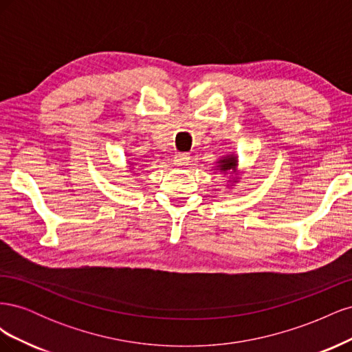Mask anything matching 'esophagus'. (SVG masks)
<instances>
[{
	"instance_id": "34e87169",
	"label": "esophagus",
	"mask_w": 352,
	"mask_h": 352,
	"mask_svg": "<svg viewBox=\"0 0 352 352\" xmlns=\"http://www.w3.org/2000/svg\"><path fill=\"white\" fill-rule=\"evenodd\" d=\"M188 162H189L188 154H176L173 157V164H176V166H185Z\"/></svg>"
}]
</instances>
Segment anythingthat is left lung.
Returning <instances> with one entry per match:
<instances>
[{"label": "left lung", "mask_w": 352, "mask_h": 352, "mask_svg": "<svg viewBox=\"0 0 352 352\" xmlns=\"http://www.w3.org/2000/svg\"><path fill=\"white\" fill-rule=\"evenodd\" d=\"M217 168H220L221 172H230L232 170V173H236V167H238V157L236 155H233V154H229V155H226V157H223V158H220L219 162H217ZM233 180V184H236L238 182V175L232 179Z\"/></svg>", "instance_id": "obj_1"}]
</instances>
